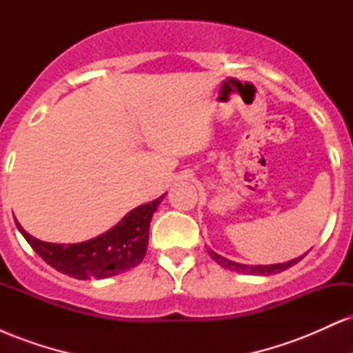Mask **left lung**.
<instances>
[{
    "mask_svg": "<svg viewBox=\"0 0 353 353\" xmlns=\"http://www.w3.org/2000/svg\"><path fill=\"white\" fill-rule=\"evenodd\" d=\"M210 257L214 259V261L217 262L219 265L224 267V269L228 270H232V272H239V274H249V275H272V274H279L282 272V270L289 269V267H292L297 264L299 261H302L303 255L301 257L294 259V261H289V262H283V264H272V265H245V264H237V262L234 261H229V259L222 257V255H219L214 252L212 249L208 250Z\"/></svg>",
    "mask_w": 353,
    "mask_h": 353,
    "instance_id": "obj_1",
    "label": "left lung"
}]
</instances>
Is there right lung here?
Wrapping results in <instances>:
<instances>
[{
	"label": "right lung",
	"mask_w": 353,
	"mask_h": 353,
	"mask_svg": "<svg viewBox=\"0 0 353 353\" xmlns=\"http://www.w3.org/2000/svg\"><path fill=\"white\" fill-rule=\"evenodd\" d=\"M164 196L132 209L131 212L125 214L119 224L109 229L108 232L79 244L66 245L43 242L30 236L18 221L16 225L28 244L33 247L34 252L58 272L79 281L106 279L125 272L143 262L148 250L149 224Z\"/></svg>",
	"instance_id": "obj_1"
}]
</instances>
